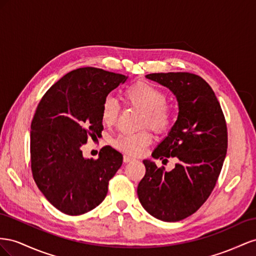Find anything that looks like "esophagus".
Listing matches in <instances>:
<instances>
[{"instance_id":"obj_1","label":"esophagus","mask_w":256,"mask_h":256,"mask_svg":"<svg viewBox=\"0 0 256 256\" xmlns=\"http://www.w3.org/2000/svg\"><path fill=\"white\" fill-rule=\"evenodd\" d=\"M135 158H132V156H123V160H124V163H130V162H132V160H134Z\"/></svg>"}]
</instances>
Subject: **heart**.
I'll return each instance as SVG.
<instances>
[{
	"mask_svg": "<svg viewBox=\"0 0 256 256\" xmlns=\"http://www.w3.org/2000/svg\"><path fill=\"white\" fill-rule=\"evenodd\" d=\"M126 103L140 106L144 109L142 126H148L156 133H164L168 130L174 119L172 105L166 103V93L148 82H138L128 86L123 91ZM102 120L107 126L116 123L119 116V104L112 96H106L102 104ZM152 142L147 130L136 133H122L114 144L118 149L130 156H140Z\"/></svg>",
	"mask_w": 256,
	"mask_h": 256,
	"instance_id": "1",
	"label": "heart"
}]
</instances>
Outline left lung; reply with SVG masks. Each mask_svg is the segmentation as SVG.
I'll list each match as a JSON object with an SVG mask.
<instances>
[{"mask_svg": "<svg viewBox=\"0 0 256 256\" xmlns=\"http://www.w3.org/2000/svg\"><path fill=\"white\" fill-rule=\"evenodd\" d=\"M146 77L167 86L177 98L178 119L152 156L177 158L178 163L165 172L163 166L144 160L146 174L137 194L152 216L177 222L196 212L214 188L228 151V128L214 90L202 77L191 72Z\"/></svg>", "mask_w": 256, "mask_h": 256, "instance_id": "8db88e82", "label": "left lung"}]
</instances>
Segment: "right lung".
Segmentation results:
<instances>
[{"label": "right lung", "instance_id": "right-lung-1", "mask_svg": "<svg viewBox=\"0 0 256 256\" xmlns=\"http://www.w3.org/2000/svg\"><path fill=\"white\" fill-rule=\"evenodd\" d=\"M128 77L96 68L68 72L44 94L31 123V170L35 184L51 205L68 216L98 206L123 162L106 146L98 160L84 158L88 137L103 130L102 104Z\"/></svg>", "mask_w": 256, "mask_h": 256}]
</instances>
